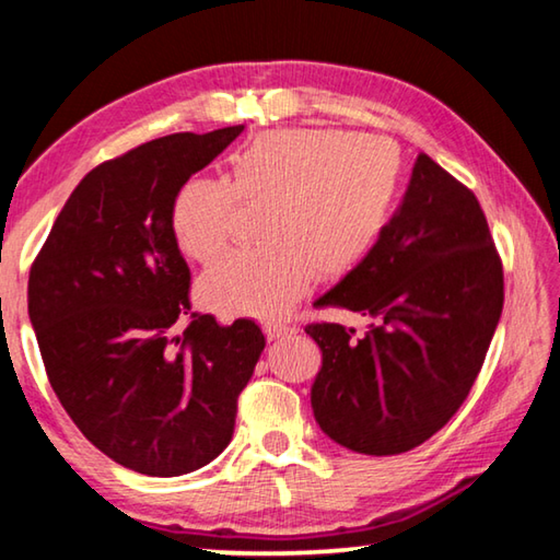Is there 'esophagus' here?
<instances>
[{
  "label": "esophagus",
  "mask_w": 560,
  "mask_h": 560,
  "mask_svg": "<svg viewBox=\"0 0 560 560\" xmlns=\"http://www.w3.org/2000/svg\"><path fill=\"white\" fill-rule=\"evenodd\" d=\"M264 334H267L269 340H279L283 336H291L293 328L287 324H277V320H269V324H264Z\"/></svg>",
  "instance_id": "34e87169"
}]
</instances>
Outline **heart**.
Returning <instances> with one entry per match:
<instances>
[{
	"label": "heart",
	"mask_w": 560,
	"mask_h": 560,
	"mask_svg": "<svg viewBox=\"0 0 560 560\" xmlns=\"http://www.w3.org/2000/svg\"><path fill=\"white\" fill-rule=\"evenodd\" d=\"M400 153L381 136L271 130L226 158V183L192 177L177 189L170 226L197 261L220 254L240 202L267 207L259 249L226 254L200 281L207 306L277 316L314 277H343L373 249L400 187Z\"/></svg>",
	"instance_id": "b5f03b06"
}]
</instances>
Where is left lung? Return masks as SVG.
I'll list each match as a JSON object with an SVG mask.
<instances>
[{
	"label": "left lung",
	"instance_id": "obj_1",
	"mask_svg": "<svg viewBox=\"0 0 560 560\" xmlns=\"http://www.w3.org/2000/svg\"><path fill=\"white\" fill-rule=\"evenodd\" d=\"M318 306L365 316L363 336L306 326L320 348L311 407L330 440L400 454L430 440L467 400L504 306L487 217L467 187L417 155L373 249Z\"/></svg>",
	"mask_w": 560,
	"mask_h": 560
}]
</instances>
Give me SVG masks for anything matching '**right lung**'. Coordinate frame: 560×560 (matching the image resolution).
Segmentation results:
<instances>
[{
  "label": "right lung",
  "mask_w": 560,
  "mask_h": 560,
  "mask_svg": "<svg viewBox=\"0 0 560 560\" xmlns=\"http://www.w3.org/2000/svg\"><path fill=\"white\" fill-rule=\"evenodd\" d=\"M242 130L175 132L91 170L30 273V320L56 397L91 444L148 477L220 457L267 343L249 318L222 326L197 314L170 338L189 314L173 200Z\"/></svg>",
  "instance_id": "add662e5"
}]
</instances>
